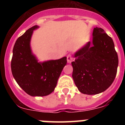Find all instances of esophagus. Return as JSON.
<instances>
[{"label": "esophagus", "instance_id": "1", "mask_svg": "<svg viewBox=\"0 0 125 125\" xmlns=\"http://www.w3.org/2000/svg\"><path fill=\"white\" fill-rule=\"evenodd\" d=\"M72 60H73L72 55L68 54V56H67V61H68V63H70V62H71Z\"/></svg>", "mask_w": 125, "mask_h": 125}]
</instances>
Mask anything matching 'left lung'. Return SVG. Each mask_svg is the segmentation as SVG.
<instances>
[{
	"label": "left lung",
	"instance_id": "1",
	"mask_svg": "<svg viewBox=\"0 0 125 125\" xmlns=\"http://www.w3.org/2000/svg\"><path fill=\"white\" fill-rule=\"evenodd\" d=\"M73 78L81 93L96 94L104 91L113 83L118 66L113 41L103 29L96 27L93 41L76 52Z\"/></svg>",
	"mask_w": 125,
	"mask_h": 125
}]
</instances>
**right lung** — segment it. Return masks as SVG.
<instances>
[{
    "label": "right lung",
    "instance_id": "add662e5",
    "mask_svg": "<svg viewBox=\"0 0 125 125\" xmlns=\"http://www.w3.org/2000/svg\"><path fill=\"white\" fill-rule=\"evenodd\" d=\"M34 25L19 37L13 48L11 70L19 86L32 96H44L54 91L67 57L38 62L32 54L30 41Z\"/></svg>",
    "mask_w": 125,
    "mask_h": 125
}]
</instances>
